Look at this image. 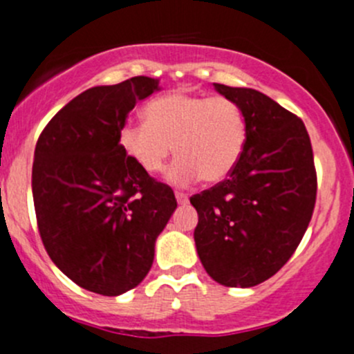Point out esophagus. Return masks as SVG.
<instances>
[{"label": "esophagus", "instance_id": "esophagus-1", "mask_svg": "<svg viewBox=\"0 0 354 354\" xmlns=\"http://www.w3.org/2000/svg\"><path fill=\"white\" fill-rule=\"evenodd\" d=\"M176 201L180 205L188 204V195L187 194H181V192H176Z\"/></svg>", "mask_w": 354, "mask_h": 354}]
</instances>
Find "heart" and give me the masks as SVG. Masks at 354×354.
<instances>
[{
    "mask_svg": "<svg viewBox=\"0 0 354 354\" xmlns=\"http://www.w3.org/2000/svg\"><path fill=\"white\" fill-rule=\"evenodd\" d=\"M147 122H126L119 129L122 152L145 173H160L173 153L167 181L185 187L198 178L219 183L239 164L247 143L242 107L226 97L173 91L145 107Z\"/></svg>",
    "mask_w": 354,
    "mask_h": 354,
    "instance_id": "heart-1",
    "label": "heart"
}]
</instances>
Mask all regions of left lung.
I'll use <instances>...</instances> for the list:
<instances>
[{
  "label": "left lung",
  "mask_w": 354,
  "mask_h": 354,
  "mask_svg": "<svg viewBox=\"0 0 354 354\" xmlns=\"http://www.w3.org/2000/svg\"><path fill=\"white\" fill-rule=\"evenodd\" d=\"M242 107L247 143L228 180L190 198L202 266L226 287H254L275 275L299 245L317 201L306 126L264 93L216 84Z\"/></svg>",
  "instance_id": "obj_1"
}]
</instances>
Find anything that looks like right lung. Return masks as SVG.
<instances>
[{"instance_id": "right-lung-1", "label": "right lung", "mask_w": 354, "mask_h": 354, "mask_svg": "<svg viewBox=\"0 0 354 354\" xmlns=\"http://www.w3.org/2000/svg\"><path fill=\"white\" fill-rule=\"evenodd\" d=\"M159 90V79L136 75L82 91L48 122L34 150L44 249L72 282L102 296H121L145 279L157 236L178 205L173 190L118 142L136 102Z\"/></svg>"}]
</instances>
